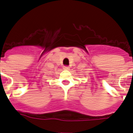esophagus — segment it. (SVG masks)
<instances>
[{"label": "esophagus", "mask_w": 133, "mask_h": 133, "mask_svg": "<svg viewBox=\"0 0 133 133\" xmlns=\"http://www.w3.org/2000/svg\"><path fill=\"white\" fill-rule=\"evenodd\" d=\"M63 69L65 70H69V66H64Z\"/></svg>", "instance_id": "obj_1"}]
</instances>
